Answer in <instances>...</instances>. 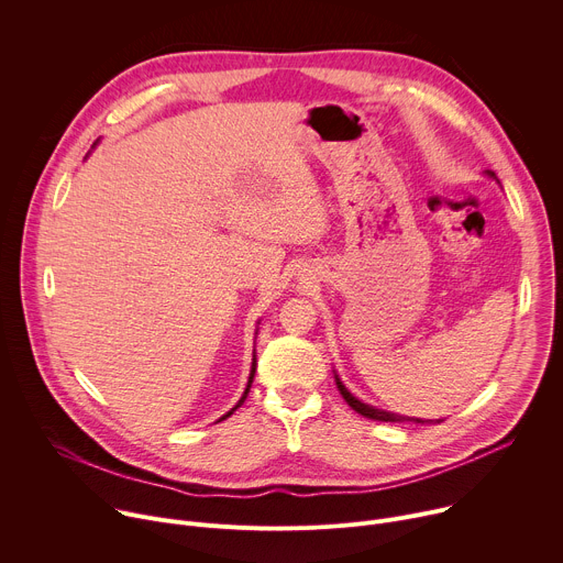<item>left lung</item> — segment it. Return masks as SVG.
I'll return each mask as SVG.
<instances>
[{"label":"left lung","instance_id":"left-lung-1","mask_svg":"<svg viewBox=\"0 0 563 563\" xmlns=\"http://www.w3.org/2000/svg\"><path fill=\"white\" fill-rule=\"evenodd\" d=\"M336 387H339L341 396L347 400V406H350L352 410H356L358 415L367 417V419H374V421H385V423H398V421H415V423H426V421H421V419H410V417H400V415L383 412V410H376V408H372V406H365V404H361V400H358L356 396H352V394L347 391V387L341 383V378H339V376H336Z\"/></svg>","mask_w":563,"mask_h":563}]
</instances>
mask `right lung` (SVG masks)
<instances>
[{"instance_id":"add662e5","label":"right lung","mask_w":563,"mask_h":563,"mask_svg":"<svg viewBox=\"0 0 563 563\" xmlns=\"http://www.w3.org/2000/svg\"><path fill=\"white\" fill-rule=\"evenodd\" d=\"M254 374H256V354H254V361H252V374H250V383H247V389H245L243 398H240V400H238V406H235V408H240V406H243V404H245V398H247V394H250V387H252V380H254ZM235 408H233V410H235ZM233 410H231V412H227V415H224L222 419L231 417V415H233Z\"/></svg>"}]
</instances>
